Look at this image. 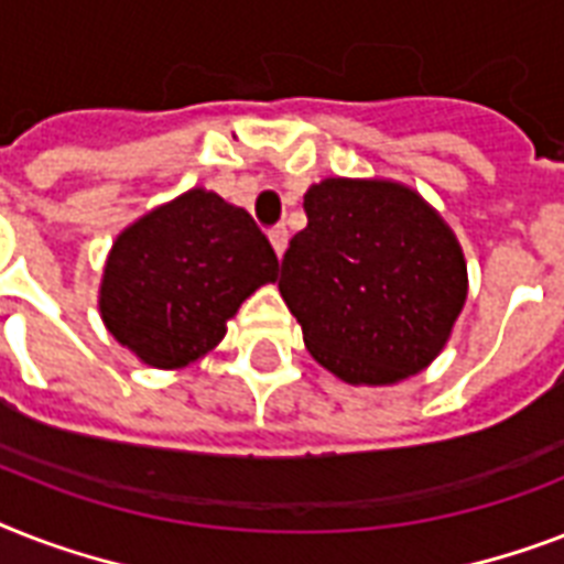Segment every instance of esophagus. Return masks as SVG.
<instances>
[{"instance_id":"obj_1","label":"esophagus","mask_w":564,"mask_h":564,"mask_svg":"<svg viewBox=\"0 0 564 564\" xmlns=\"http://www.w3.org/2000/svg\"><path fill=\"white\" fill-rule=\"evenodd\" d=\"M269 239H272L274 254L283 257V251H286V246H290V230L283 228V225H278V228L269 230Z\"/></svg>"}]
</instances>
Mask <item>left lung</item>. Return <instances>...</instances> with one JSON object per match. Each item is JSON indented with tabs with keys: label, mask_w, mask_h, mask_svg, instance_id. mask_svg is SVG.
Instances as JSON below:
<instances>
[{
	"label": "left lung",
	"mask_w": 564,
	"mask_h": 564,
	"mask_svg": "<svg viewBox=\"0 0 564 564\" xmlns=\"http://www.w3.org/2000/svg\"><path fill=\"white\" fill-rule=\"evenodd\" d=\"M307 228L281 263L304 345L354 386L419 375L445 348L465 304L463 248L415 189L325 178L304 195Z\"/></svg>",
	"instance_id": "1"
}]
</instances>
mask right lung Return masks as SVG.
I'll use <instances>...</instances> for the list:
<instances>
[{"label":"right lung","mask_w":564,"mask_h":564,"mask_svg":"<svg viewBox=\"0 0 564 564\" xmlns=\"http://www.w3.org/2000/svg\"><path fill=\"white\" fill-rule=\"evenodd\" d=\"M278 281L257 221L195 187L128 225L110 248L99 310L119 345L154 369H184L216 348L239 304Z\"/></svg>","instance_id":"1"}]
</instances>
